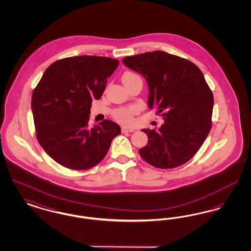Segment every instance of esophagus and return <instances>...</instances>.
<instances>
[{
    "label": "esophagus",
    "mask_w": 251,
    "mask_h": 251,
    "mask_svg": "<svg viewBox=\"0 0 251 251\" xmlns=\"http://www.w3.org/2000/svg\"><path fill=\"white\" fill-rule=\"evenodd\" d=\"M121 131H122V132H131V131H134V130H133V129L126 128V127H122V128H121Z\"/></svg>",
    "instance_id": "34e87169"
}]
</instances>
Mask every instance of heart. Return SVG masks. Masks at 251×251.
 Listing matches in <instances>:
<instances>
[{
	"instance_id": "obj_1",
	"label": "heart",
	"mask_w": 251,
	"mask_h": 251,
	"mask_svg": "<svg viewBox=\"0 0 251 251\" xmlns=\"http://www.w3.org/2000/svg\"><path fill=\"white\" fill-rule=\"evenodd\" d=\"M124 75H135L131 72H126ZM134 109L133 108H120L115 111L114 113V118L118 121L125 125H130L133 122V115Z\"/></svg>"
}]
</instances>
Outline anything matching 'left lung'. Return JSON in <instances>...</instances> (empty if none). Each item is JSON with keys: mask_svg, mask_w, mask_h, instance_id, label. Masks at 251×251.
I'll use <instances>...</instances> for the list:
<instances>
[{"mask_svg": "<svg viewBox=\"0 0 251 251\" xmlns=\"http://www.w3.org/2000/svg\"><path fill=\"white\" fill-rule=\"evenodd\" d=\"M123 64L141 74L149 86L148 105L164 123L143 129L148 144L139 154L158 168H174L201 149L212 127L214 96L201 71L190 61L162 50L127 56Z\"/></svg>", "mask_w": 251, "mask_h": 251, "instance_id": "left-lung-1", "label": "left lung"}]
</instances>
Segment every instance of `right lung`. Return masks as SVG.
<instances>
[{
  "label": "right lung",
  "mask_w": 251,
  "mask_h": 251,
  "mask_svg": "<svg viewBox=\"0 0 251 251\" xmlns=\"http://www.w3.org/2000/svg\"><path fill=\"white\" fill-rule=\"evenodd\" d=\"M119 64L94 55L64 58L52 63L36 85L31 104L36 138L61 166L74 170L95 167L121 132L111 120L88 125L92 100L100 99Z\"/></svg>",
  "instance_id": "1"
}]
</instances>
